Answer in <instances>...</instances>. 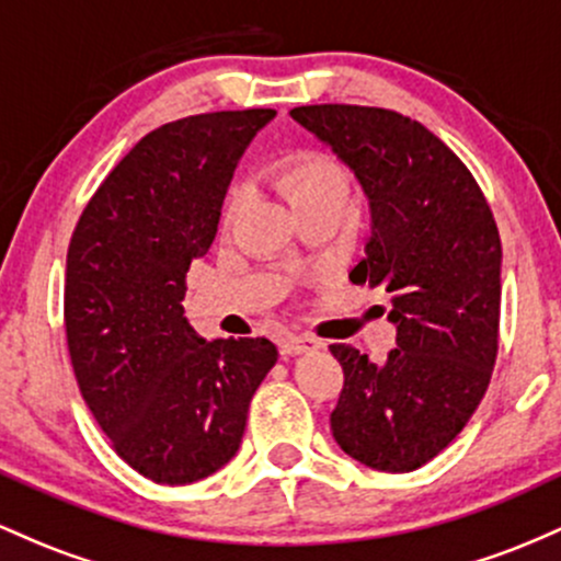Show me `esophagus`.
I'll return each instance as SVG.
<instances>
[{"label":"esophagus","mask_w":561,"mask_h":561,"mask_svg":"<svg viewBox=\"0 0 561 561\" xmlns=\"http://www.w3.org/2000/svg\"><path fill=\"white\" fill-rule=\"evenodd\" d=\"M317 347H321V343L319 340L308 337V334H285V337L279 340L282 356H300V353L317 351Z\"/></svg>","instance_id":"1"}]
</instances>
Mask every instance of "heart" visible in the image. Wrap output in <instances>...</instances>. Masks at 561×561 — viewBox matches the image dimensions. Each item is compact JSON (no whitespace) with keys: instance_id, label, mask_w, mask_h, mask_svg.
I'll return each mask as SVG.
<instances>
[{"instance_id":"heart-1","label":"heart","mask_w":561,"mask_h":561,"mask_svg":"<svg viewBox=\"0 0 561 561\" xmlns=\"http://www.w3.org/2000/svg\"><path fill=\"white\" fill-rule=\"evenodd\" d=\"M274 182L279 192L289 203L302 205L308 199L330 195V192H351V176H347L345 165L330 152L321 150H298L293 156L282 158L274 165ZM244 203L242 186H231L227 203H224V224H229L237 216V210Z\"/></svg>"}]
</instances>
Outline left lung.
Returning a JSON list of instances; mask_svg holds the SVG:
<instances>
[{"instance_id": "8db88e82", "label": "left lung", "mask_w": 561, "mask_h": 561, "mask_svg": "<svg viewBox=\"0 0 561 561\" xmlns=\"http://www.w3.org/2000/svg\"><path fill=\"white\" fill-rule=\"evenodd\" d=\"M295 121L337 152L371 205L351 272L392 295L396 343L382 364L330 345L343 390L337 446L379 472L427 465L465 430L499 353L501 237L469 169L430 128L385 107L302 105Z\"/></svg>"}]
</instances>
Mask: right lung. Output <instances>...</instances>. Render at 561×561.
Segmentation results:
<instances>
[{"label":"right lung","mask_w":561,"mask_h":561,"mask_svg":"<svg viewBox=\"0 0 561 561\" xmlns=\"http://www.w3.org/2000/svg\"><path fill=\"white\" fill-rule=\"evenodd\" d=\"M274 115L199 113L156 128L96 186L70 237L62 313L76 382L115 454L160 485L227 465L279 356L266 337L203 340L182 306L237 160Z\"/></svg>","instance_id":"1"}]
</instances>
